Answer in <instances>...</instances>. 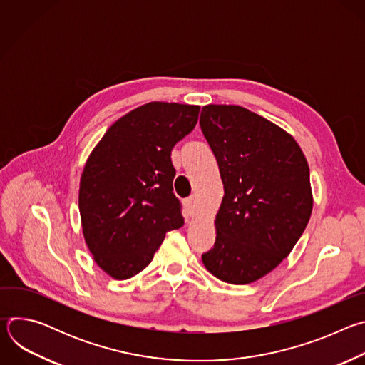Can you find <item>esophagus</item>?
I'll return each instance as SVG.
<instances>
[{"label":"esophagus","mask_w":365,"mask_h":365,"mask_svg":"<svg viewBox=\"0 0 365 365\" xmlns=\"http://www.w3.org/2000/svg\"><path fill=\"white\" fill-rule=\"evenodd\" d=\"M195 207H196V205H195V199H193V197L186 199V202H185V211H186V215H187V217H193V214H195Z\"/></svg>","instance_id":"34e87169"}]
</instances>
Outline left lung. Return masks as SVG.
Segmentation results:
<instances>
[{
  "instance_id": "1",
  "label": "left lung",
  "mask_w": 365,
  "mask_h": 365,
  "mask_svg": "<svg viewBox=\"0 0 365 365\" xmlns=\"http://www.w3.org/2000/svg\"><path fill=\"white\" fill-rule=\"evenodd\" d=\"M200 130L218 162L224 197L206 270L248 284L274 270L303 234L314 206L309 166L296 140L238 106H206Z\"/></svg>"
}]
</instances>
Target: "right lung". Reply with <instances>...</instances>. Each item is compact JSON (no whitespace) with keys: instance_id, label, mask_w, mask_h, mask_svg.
<instances>
[{"instance_id":"right-lung-1","label":"right lung","mask_w":365,"mask_h":365,"mask_svg":"<svg viewBox=\"0 0 365 365\" xmlns=\"http://www.w3.org/2000/svg\"><path fill=\"white\" fill-rule=\"evenodd\" d=\"M200 107L148 102L115 121L95 145L79 185L85 242L113 279L144 270L168 231L183 225L170 154Z\"/></svg>"}]
</instances>
